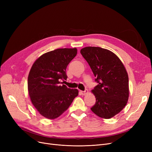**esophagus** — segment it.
I'll use <instances>...</instances> for the list:
<instances>
[{
    "label": "esophagus",
    "instance_id": "obj_1",
    "mask_svg": "<svg viewBox=\"0 0 152 152\" xmlns=\"http://www.w3.org/2000/svg\"><path fill=\"white\" fill-rule=\"evenodd\" d=\"M80 93L82 95H86V94H87V93H88V91H87V89H86L85 91H80Z\"/></svg>",
    "mask_w": 152,
    "mask_h": 152
}]
</instances>
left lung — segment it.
<instances>
[{
  "instance_id": "8db88e82",
  "label": "left lung",
  "mask_w": 152,
  "mask_h": 152,
  "mask_svg": "<svg viewBox=\"0 0 152 152\" xmlns=\"http://www.w3.org/2000/svg\"><path fill=\"white\" fill-rule=\"evenodd\" d=\"M98 84L91 91L96 103L91 108L103 118H110L121 112L129 99V77L126 69L117 55L99 47H86L80 50Z\"/></svg>"
}]
</instances>
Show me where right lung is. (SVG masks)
Masks as SVG:
<instances>
[{
    "label": "right lung",
    "mask_w": 152,
    "mask_h": 152,
    "mask_svg": "<svg viewBox=\"0 0 152 152\" xmlns=\"http://www.w3.org/2000/svg\"><path fill=\"white\" fill-rule=\"evenodd\" d=\"M77 54V48L57 49L41 55L32 65L28 77V94L43 117L58 118L79 94L78 89L61 84V80L67 79L66 67Z\"/></svg>",
    "instance_id": "obj_1"
}]
</instances>
